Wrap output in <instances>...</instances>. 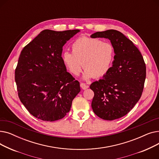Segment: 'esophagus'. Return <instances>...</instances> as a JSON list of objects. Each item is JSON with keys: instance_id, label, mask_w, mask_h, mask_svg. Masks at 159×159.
<instances>
[{"instance_id": "esophagus-1", "label": "esophagus", "mask_w": 159, "mask_h": 159, "mask_svg": "<svg viewBox=\"0 0 159 159\" xmlns=\"http://www.w3.org/2000/svg\"><path fill=\"white\" fill-rule=\"evenodd\" d=\"M80 87H81V88L82 89H88L89 88V86L88 85H86L84 83H80Z\"/></svg>"}]
</instances>
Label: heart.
Returning a JSON list of instances; mask_svg holds the SVG:
<instances>
[{
  "label": "heart",
  "mask_w": 159,
  "mask_h": 159,
  "mask_svg": "<svg viewBox=\"0 0 159 159\" xmlns=\"http://www.w3.org/2000/svg\"><path fill=\"white\" fill-rule=\"evenodd\" d=\"M71 49L72 53H62V61L74 75L79 74L82 65L84 69L82 78L85 80L93 76H104L109 71L115 58L113 46L95 38L80 37L72 44Z\"/></svg>",
  "instance_id": "1"
}]
</instances>
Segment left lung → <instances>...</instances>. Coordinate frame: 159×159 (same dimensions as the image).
<instances>
[{"mask_svg":"<svg viewBox=\"0 0 159 159\" xmlns=\"http://www.w3.org/2000/svg\"><path fill=\"white\" fill-rule=\"evenodd\" d=\"M90 37L109 39L115 48L109 71L90 85L94 92L91 107L104 120L119 119L131 111L142 95L146 74L143 57L132 41L119 31H98Z\"/></svg>","mask_w":159,"mask_h":159,"instance_id":"left-lung-1","label":"left lung"}]
</instances>
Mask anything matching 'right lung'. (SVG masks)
<instances>
[{"mask_svg":"<svg viewBox=\"0 0 159 159\" xmlns=\"http://www.w3.org/2000/svg\"><path fill=\"white\" fill-rule=\"evenodd\" d=\"M79 31L45 30L22 50L15 73L18 95L39 119H62L80 92L79 81L67 72L62 58L63 46Z\"/></svg>","mask_w":159,"mask_h":159,"instance_id":"add662e5","label":"right lung"}]
</instances>
